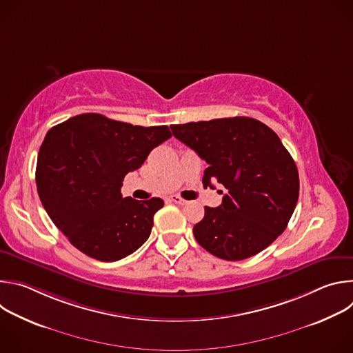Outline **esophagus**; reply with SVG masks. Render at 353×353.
Masks as SVG:
<instances>
[{
  "instance_id": "34e87169",
  "label": "esophagus",
  "mask_w": 353,
  "mask_h": 353,
  "mask_svg": "<svg viewBox=\"0 0 353 353\" xmlns=\"http://www.w3.org/2000/svg\"><path fill=\"white\" fill-rule=\"evenodd\" d=\"M169 199L172 201V203L179 204V205H185V204H187V201H185L184 198H181L180 195H172Z\"/></svg>"
}]
</instances>
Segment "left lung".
<instances>
[{
	"label": "left lung",
	"instance_id": "left-lung-1",
	"mask_svg": "<svg viewBox=\"0 0 353 353\" xmlns=\"http://www.w3.org/2000/svg\"><path fill=\"white\" fill-rule=\"evenodd\" d=\"M173 135L208 163L203 184H222V204L205 207L192 232L215 257L259 254L288 226L299 198V173L279 137L250 117L170 125ZM222 194L223 191L219 190Z\"/></svg>",
	"mask_w": 353,
	"mask_h": 353
}]
</instances>
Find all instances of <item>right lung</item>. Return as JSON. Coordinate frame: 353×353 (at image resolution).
<instances>
[{"instance_id": "obj_1", "label": "right lung", "mask_w": 353, "mask_h": 353, "mask_svg": "<svg viewBox=\"0 0 353 353\" xmlns=\"http://www.w3.org/2000/svg\"><path fill=\"white\" fill-rule=\"evenodd\" d=\"M170 137L168 125H132L96 113L71 117L47 132L37 157V192L74 247L112 263L148 240L163 199L123 198L121 185Z\"/></svg>"}]
</instances>
